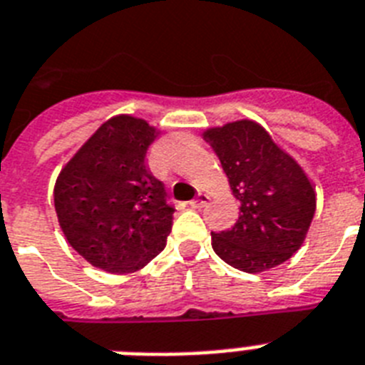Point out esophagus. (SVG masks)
I'll return each instance as SVG.
<instances>
[{
  "label": "esophagus",
  "mask_w": 365,
  "mask_h": 365,
  "mask_svg": "<svg viewBox=\"0 0 365 365\" xmlns=\"http://www.w3.org/2000/svg\"><path fill=\"white\" fill-rule=\"evenodd\" d=\"M207 203H209V195H205V194H200V197H197V200L188 201V205L192 207V209H203Z\"/></svg>",
  "instance_id": "1"
}]
</instances>
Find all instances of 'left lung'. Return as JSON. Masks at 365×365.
Returning <instances> with one entry per match:
<instances>
[{
  "mask_svg": "<svg viewBox=\"0 0 365 365\" xmlns=\"http://www.w3.org/2000/svg\"><path fill=\"white\" fill-rule=\"evenodd\" d=\"M203 138L218 155L240 205L231 230L210 233L216 255L250 274L287 261L302 246L317 205L302 168L248 119L209 128Z\"/></svg>",
  "mask_w": 365,
  "mask_h": 365,
  "instance_id": "obj_1",
  "label": "left lung"
}]
</instances>
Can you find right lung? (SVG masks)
Wrapping results in <instances>:
<instances>
[{"instance_id":"right-lung-1","label":"right lung","mask_w":365,"mask_h":365,"mask_svg":"<svg viewBox=\"0 0 365 365\" xmlns=\"http://www.w3.org/2000/svg\"><path fill=\"white\" fill-rule=\"evenodd\" d=\"M156 128L130 115L111 117L61 170L53 203L68 244L111 274L143 269L165 246L175 207L147 170Z\"/></svg>"}]
</instances>
